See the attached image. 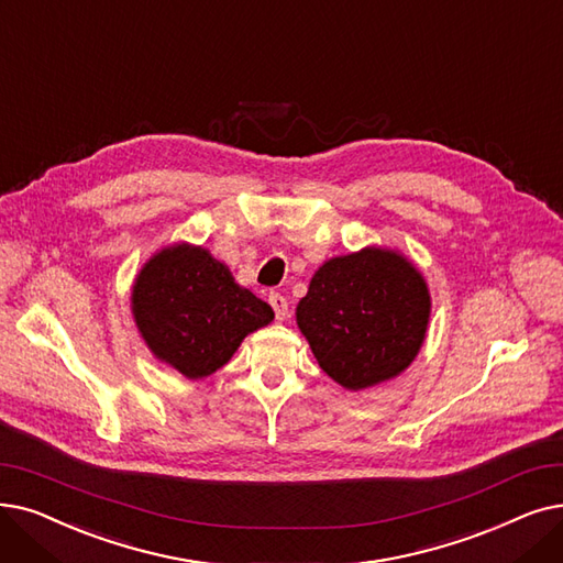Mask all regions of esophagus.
I'll return each mask as SVG.
<instances>
[{
    "label": "esophagus",
    "mask_w": 563,
    "mask_h": 563,
    "mask_svg": "<svg viewBox=\"0 0 563 563\" xmlns=\"http://www.w3.org/2000/svg\"><path fill=\"white\" fill-rule=\"evenodd\" d=\"M268 303H272V308L276 312V320H285V317H287V299L280 295V291H272V295H268Z\"/></svg>",
    "instance_id": "obj_1"
}]
</instances>
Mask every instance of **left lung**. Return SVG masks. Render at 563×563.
Listing matches in <instances>:
<instances>
[{
    "label": "left lung",
    "instance_id": "8db88e82",
    "mask_svg": "<svg viewBox=\"0 0 563 563\" xmlns=\"http://www.w3.org/2000/svg\"><path fill=\"white\" fill-rule=\"evenodd\" d=\"M428 317L421 274L382 249L322 264L297 306L320 368L350 390L400 375L423 345Z\"/></svg>",
    "mask_w": 563,
    "mask_h": 563
}]
</instances>
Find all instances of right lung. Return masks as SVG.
I'll return each mask as SVG.
<instances>
[{
    "mask_svg": "<svg viewBox=\"0 0 563 563\" xmlns=\"http://www.w3.org/2000/svg\"><path fill=\"white\" fill-rule=\"evenodd\" d=\"M133 314L152 352L198 379L232 358L241 340L274 320V310L230 276L205 249H165L133 287Z\"/></svg>",
    "mask_w": 563,
    "mask_h": 563,
    "instance_id": "add662e5",
    "label": "right lung"
}]
</instances>
